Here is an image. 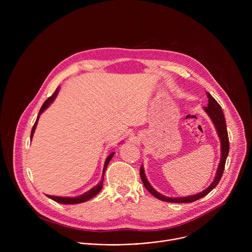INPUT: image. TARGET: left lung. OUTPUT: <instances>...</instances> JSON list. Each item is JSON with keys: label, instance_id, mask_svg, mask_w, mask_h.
I'll return each mask as SVG.
<instances>
[{"label": "left lung", "instance_id": "1", "mask_svg": "<svg viewBox=\"0 0 252 252\" xmlns=\"http://www.w3.org/2000/svg\"><path fill=\"white\" fill-rule=\"evenodd\" d=\"M207 97H208V104L207 106H204L203 110L205 111V113L208 115V117L210 118V120L212 121L215 128H217L219 137L220 139V147H221V157H220V161L219 164V168L217 170V175H215L213 182L211 183V185L204 189L203 191L194 194V195H189V196H185V197H167L162 195L161 193H159L158 191H157L149 183L148 178L145 174V170H143V166H140L139 169V174H140V178L141 182L145 186V188L158 199L162 200V201H166V202H177V203H188V202H193L203 196H205L207 193H209L215 187H217L220 183V181L221 179L223 170H224V166H225V161L228 156V152H229V140H228V133H227V129H226V124H225V119H224V115L222 113L221 106L220 105V103L215 100L208 93H206Z\"/></svg>", "mask_w": 252, "mask_h": 252}]
</instances>
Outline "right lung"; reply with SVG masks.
<instances>
[{
    "mask_svg": "<svg viewBox=\"0 0 252 252\" xmlns=\"http://www.w3.org/2000/svg\"><path fill=\"white\" fill-rule=\"evenodd\" d=\"M60 91V88L58 87V89L55 91V93L44 102V104L42 105L41 110L39 112V115H38V118H37V121H35L34 125L32 126V132H31V139L32 138V135H33V132H34V129L35 127H37V125H38V121H39V118H40V115L49 107V105L54 101V99L56 98V96L58 95V93ZM115 153H112L109 157L106 158L105 161H104V165H103V170H102V177H101V181L97 184V186L94 187L92 189H90L89 191L85 192L84 194L82 195H79V196H76V197H61V196H54V195H47L48 197H50L51 199L59 202V203H63V204H76V203H81V202H85V201H88L89 199H91L92 197H94V195H96L102 189V184H103V175H104V171L107 167V164H109V162L111 161L112 158L114 157Z\"/></svg>",
    "mask_w": 252,
    "mask_h": 252,
    "instance_id": "obj_1",
    "label": "right lung"
}]
</instances>
